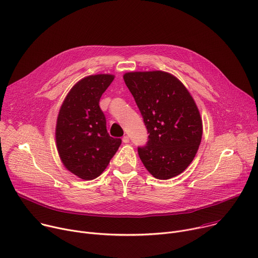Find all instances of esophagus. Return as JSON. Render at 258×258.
Returning a JSON list of instances; mask_svg holds the SVG:
<instances>
[{"label":"esophagus","mask_w":258,"mask_h":258,"mask_svg":"<svg viewBox=\"0 0 258 258\" xmlns=\"http://www.w3.org/2000/svg\"><path fill=\"white\" fill-rule=\"evenodd\" d=\"M122 142H123V143H125V144H126V143H130V137H128V136H126V135H125V136H123V138H122Z\"/></svg>","instance_id":"34e87169"}]
</instances>
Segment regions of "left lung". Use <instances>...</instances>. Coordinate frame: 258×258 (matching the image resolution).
Segmentation results:
<instances>
[{
	"label": "left lung",
	"instance_id": "1",
	"mask_svg": "<svg viewBox=\"0 0 258 258\" xmlns=\"http://www.w3.org/2000/svg\"><path fill=\"white\" fill-rule=\"evenodd\" d=\"M123 80L140 109L149 140L138 153L154 177L178 175L193 161L202 139L199 109L181 82L161 70L126 72Z\"/></svg>",
	"mask_w": 258,
	"mask_h": 258
}]
</instances>
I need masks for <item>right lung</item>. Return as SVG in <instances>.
Wrapping results in <instances>:
<instances>
[{
	"label": "right lung",
	"mask_w": 258,
	"mask_h": 258,
	"mask_svg": "<svg viewBox=\"0 0 258 258\" xmlns=\"http://www.w3.org/2000/svg\"><path fill=\"white\" fill-rule=\"evenodd\" d=\"M113 75L89 76L79 81L65 97L57 117L55 138L64 167L82 179L98 177L121 144L110 137L99 106Z\"/></svg>",
	"instance_id": "right-lung-1"
}]
</instances>
